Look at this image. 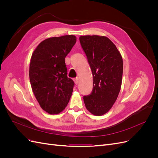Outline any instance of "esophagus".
I'll list each match as a JSON object with an SVG mask.
<instances>
[{
    "mask_svg": "<svg viewBox=\"0 0 158 158\" xmlns=\"http://www.w3.org/2000/svg\"><path fill=\"white\" fill-rule=\"evenodd\" d=\"M74 83H75L76 85H78V83H79V79H78V78H75V79L74 80Z\"/></svg>",
    "mask_w": 158,
    "mask_h": 158,
    "instance_id": "34e87169",
    "label": "esophagus"
}]
</instances>
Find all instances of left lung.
I'll list each match as a JSON object with an SVG mask.
<instances>
[{
    "label": "left lung",
    "instance_id": "8db88e82",
    "mask_svg": "<svg viewBox=\"0 0 158 158\" xmlns=\"http://www.w3.org/2000/svg\"><path fill=\"white\" fill-rule=\"evenodd\" d=\"M79 40L93 75V89L84 96L85 106L94 115H103L112 107L120 92L122 56L107 37L84 35Z\"/></svg>",
    "mask_w": 158,
    "mask_h": 158
}]
</instances>
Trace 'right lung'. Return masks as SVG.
<instances>
[{
    "mask_svg": "<svg viewBox=\"0 0 158 158\" xmlns=\"http://www.w3.org/2000/svg\"><path fill=\"white\" fill-rule=\"evenodd\" d=\"M76 42L73 35L48 38L32 54L29 70L31 88L41 107L49 114L63 111L73 94L74 82L67 76L65 57Z\"/></svg>",
    "mask_w": 158,
    "mask_h": 158,
    "instance_id": "add662e5",
    "label": "right lung"
}]
</instances>
